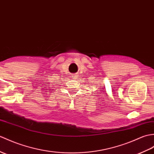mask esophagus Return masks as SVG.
Masks as SVG:
<instances>
[{
    "label": "esophagus",
    "mask_w": 154,
    "mask_h": 154,
    "mask_svg": "<svg viewBox=\"0 0 154 154\" xmlns=\"http://www.w3.org/2000/svg\"><path fill=\"white\" fill-rule=\"evenodd\" d=\"M78 77H79V74L78 73H75L73 75V76H72V78H73V80H77Z\"/></svg>",
    "instance_id": "esophagus-1"
}]
</instances>
